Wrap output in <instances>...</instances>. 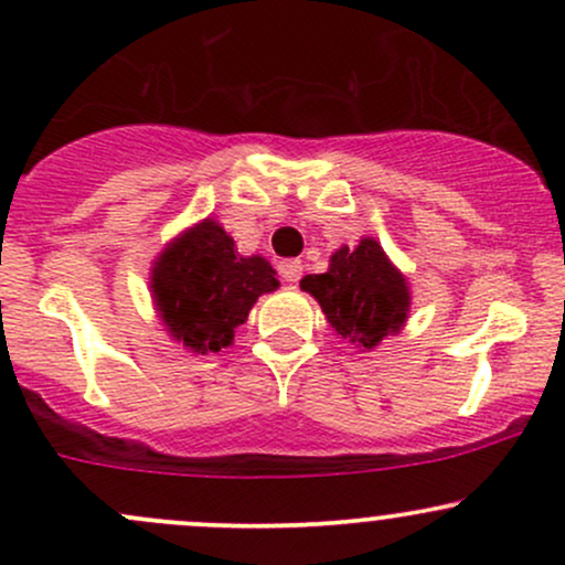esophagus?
Listing matches in <instances>:
<instances>
[{
	"mask_svg": "<svg viewBox=\"0 0 565 565\" xmlns=\"http://www.w3.org/2000/svg\"><path fill=\"white\" fill-rule=\"evenodd\" d=\"M278 274H281V278L284 281H300V276H302V263L300 260H284V263H278Z\"/></svg>",
	"mask_w": 565,
	"mask_h": 565,
	"instance_id": "esophagus-1",
	"label": "esophagus"
}]
</instances>
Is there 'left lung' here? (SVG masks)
I'll return each instance as SVG.
<instances>
[{"mask_svg": "<svg viewBox=\"0 0 565 565\" xmlns=\"http://www.w3.org/2000/svg\"><path fill=\"white\" fill-rule=\"evenodd\" d=\"M300 287L319 300L337 334L364 348L398 332L408 313L406 278L374 238H361L355 249H337L327 274L305 276Z\"/></svg>", "mask_w": 565, "mask_h": 565, "instance_id": "left-lung-1", "label": "left lung"}]
</instances>
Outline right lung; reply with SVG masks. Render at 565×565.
<instances>
[{
  "mask_svg": "<svg viewBox=\"0 0 565 565\" xmlns=\"http://www.w3.org/2000/svg\"><path fill=\"white\" fill-rule=\"evenodd\" d=\"M151 287L174 340L193 353H217L231 345L257 297L278 287V278L263 257L236 255L228 233L204 220L164 249Z\"/></svg>",
  "mask_w": 565,
  "mask_h": 565,
  "instance_id": "1",
  "label": "right lung"
}]
</instances>
